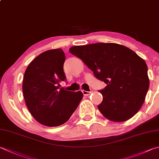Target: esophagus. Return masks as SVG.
Returning <instances> with one entry per match:
<instances>
[{"instance_id":"1","label":"esophagus","mask_w":159,"mask_h":159,"mask_svg":"<svg viewBox=\"0 0 159 159\" xmlns=\"http://www.w3.org/2000/svg\"><path fill=\"white\" fill-rule=\"evenodd\" d=\"M82 92H83V95H85V96H89V94H92V91L88 92V91H85V90H82Z\"/></svg>"}]
</instances>
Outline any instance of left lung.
Returning a JSON list of instances; mask_svg holds the SVG:
<instances>
[{
    "instance_id": "1",
    "label": "left lung",
    "mask_w": 159,
    "mask_h": 159,
    "mask_svg": "<svg viewBox=\"0 0 159 159\" xmlns=\"http://www.w3.org/2000/svg\"><path fill=\"white\" fill-rule=\"evenodd\" d=\"M70 52L80 58L96 79L107 84L99 90V111L107 119L122 122L131 119L143 104L150 80L143 59L125 46L98 43L74 46Z\"/></svg>"
}]
</instances>
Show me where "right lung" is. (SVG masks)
Instances as JSON below:
<instances>
[{"instance_id":"obj_1","label":"right lung","mask_w":159,"mask_h":159,"mask_svg":"<svg viewBox=\"0 0 159 159\" xmlns=\"http://www.w3.org/2000/svg\"><path fill=\"white\" fill-rule=\"evenodd\" d=\"M65 61L61 49H50L34 58L25 71V101L31 114L43 125L57 127L66 123L83 98L80 91L60 88V83L66 80Z\"/></svg>"}]
</instances>
